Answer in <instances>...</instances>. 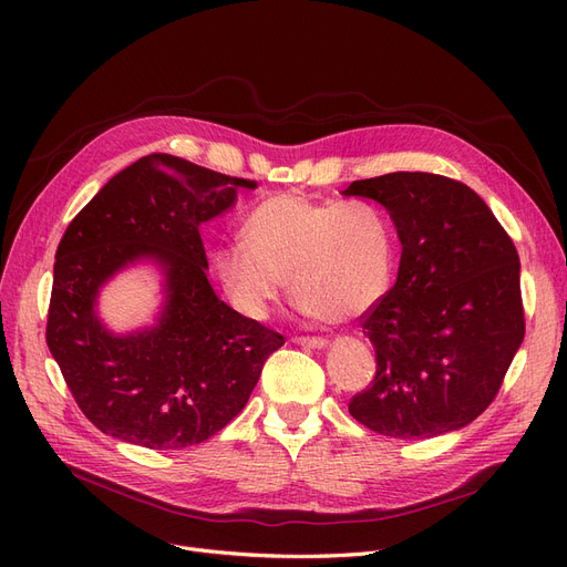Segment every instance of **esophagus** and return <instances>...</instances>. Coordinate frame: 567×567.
Segmentation results:
<instances>
[{"label": "esophagus", "mask_w": 567, "mask_h": 567, "mask_svg": "<svg viewBox=\"0 0 567 567\" xmlns=\"http://www.w3.org/2000/svg\"><path fill=\"white\" fill-rule=\"evenodd\" d=\"M296 344H301V347H312V349H323L326 344H329V340L326 338H319V336H296V338H291Z\"/></svg>", "instance_id": "obj_1"}]
</instances>
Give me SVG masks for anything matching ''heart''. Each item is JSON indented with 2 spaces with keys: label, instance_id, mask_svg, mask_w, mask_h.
I'll list each match as a JSON object with an SVG mask.
<instances>
[{
  "label": "heart",
  "instance_id": "1",
  "mask_svg": "<svg viewBox=\"0 0 567 567\" xmlns=\"http://www.w3.org/2000/svg\"><path fill=\"white\" fill-rule=\"evenodd\" d=\"M241 241L223 246L214 261L227 299L250 319L268 315L287 276L299 308L331 321L368 312L393 280L391 223L363 199L338 204L274 195L246 216Z\"/></svg>",
  "mask_w": 567,
  "mask_h": 567
}]
</instances>
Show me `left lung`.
<instances>
[{
    "mask_svg": "<svg viewBox=\"0 0 567 567\" xmlns=\"http://www.w3.org/2000/svg\"><path fill=\"white\" fill-rule=\"evenodd\" d=\"M391 214L402 244L398 282L361 315L377 374L349 400L368 430L432 439L494 402L524 340L519 255L466 184L430 172L353 182Z\"/></svg>",
    "mask_w": 567,
    "mask_h": 567,
    "instance_id": "8db88e82",
    "label": "left lung"
}]
</instances>
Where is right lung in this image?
<instances>
[{
    "mask_svg": "<svg viewBox=\"0 0 567 567\" xmlns=\"http://www.w3.org/2000/svg\"><path fill=\"white\" fill-rule=\"evenodd\" d=\"M248 178L169 154L112 176L66 227L54 255L45 340L89 423L154 451L186 449L246 406L285 338L223 303L206 278L199 225L220 216ZM166 271L168 301L154 330L112 337L97 289L135 258Z\"/></svg>",
    "mask_w": 567,
    "mask_h": 567,
    "instance_id": "obj_1",
    "label": "right lung"
}]
</instances>
